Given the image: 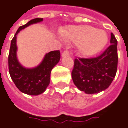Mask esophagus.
Returning <instances> with one entry per match:
<instances>
[{"label":"esophagus","mask_w":128,"mask_h":128,"mask_svg":"<svg viewBox=\"0 0 128 128\" xmlns=\"http://www.w3.org/2000/svg\"><path fill=\"white\" fill-rule=\"evenodd\" d=\"M70 56V53L69 52H68V51H65V52H63V53L62 54V57H66V56Z\"/></svg>","instance_id":"obj_1"}]
</instances>
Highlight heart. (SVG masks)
Listing matches in <instances>:
<instances>
[{"label":"heart","mask_w":128,"mask_h":128,"mask_svg":"<svg viewBox=\"0 0 128 128\" xmlns=\"http://www.w3.org/2000/svg\"><path fill=\"white\" fill-rule=\"evenodd\" d=\"M64 41L76 44L78 52L84 57H91L101 52L108 42V36L102 30L90 26H74L62 30Z\"/></svg>","instance_id":"heart-1"}]
</instances>
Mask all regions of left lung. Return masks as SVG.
<instances>
[{"label":"left lung","mask_w":128,"mask_h":128,"mask_svg":"<svg viewBox=\"0 0 128 128\" xmlns=\"http://www.w3.org/2000/svg\"><path fill=\"white\" fill-rule=\"evenodd\" d=\"M111 45L102 55L93 58H76L72 72L73 82L86 94L105 90L115 78L118 67L117 44L114 35L111 34Z\"/></svg>","instance_id":"8db88e82"}]
</instances>
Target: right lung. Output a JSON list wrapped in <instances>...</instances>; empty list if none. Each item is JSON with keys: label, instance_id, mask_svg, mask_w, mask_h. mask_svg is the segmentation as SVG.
Here are the masks:
<instances>
[{"label": "right lung", "instance_id": "right-lung-1", "mask_svg": "<svg viewBox=\"0 0 128 128\" xmlns=\"http://www.w3.org/2000/svg\"><path fill=\"white\" fill-rule=\"evenodd\" d=\"M42 21L43 18H34L19 27L12 40L9 54V72L12 81L21 92L30 96H38L45 91L50 83L51 72L60 59V51H53L46 54L42 62L33 68H24L18 62L16 36L23 29Z\"/></svg>", "mask_w": 128, "mask_h": 128}]
</instances>
